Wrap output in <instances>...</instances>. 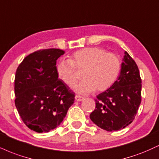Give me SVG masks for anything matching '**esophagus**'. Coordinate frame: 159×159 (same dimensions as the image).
Listing matches in <instances>:
<instances>
[{"instance_id":"obj_1","label":"esophagus","mask_w":159,"mask_h":159,"mask_svg":"<svg viewBox=\"0 0 159 159\" xmlns=\"http://www.w3.org/2000/svg\"><path fill=\"white\" fill-rule=\"evenodd\" d=\"M75 100L77 101H81L84 99V97H82V96H81V95H76L75 97Z\"/></svg>"}]
</instances>
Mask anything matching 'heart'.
Wrapping results in <instances>:
<instances>
[{"label": "heart", "mask_w": 159, "mask_h": 159, "mask_svg": "<svg viewBox=\"0 0 159 159\" xmlns=\"http://www.w3.org/2000/svg\"><path fill=\"white\" fill-rule=\"evenodd\" d=\"M77 70H82L83 81L75 86V90L88 94L95 90L104 92L117 79L121 63L118 57L100 47H87L75 52L70 60L62 59L56 65L59 79L72 87L77 81Z\"/></svg>", "instance_id": "obj_1"}]
</instances>
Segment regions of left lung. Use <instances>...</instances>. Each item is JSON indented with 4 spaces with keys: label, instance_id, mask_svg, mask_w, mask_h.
<instances>
[{
    "label": "left lung",
    "instance_id": "obj_1",
    "mask_svg": "<svg viewBox=\"0 0 159 159\" xmlns=\"http://www.w3.org/2000/svg\"><path fill=\"white\" fill-rule=\"evenodd\" d=\"M117 81L110 89L97 95L90 119L107 131L119 130L135 119L141 101V79L136 63L124 52Z\"/></svg>",
    "mask_w": 159,
    "mask_h": 159
}]
</instances>
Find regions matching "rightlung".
<instances>
[{
	"mask_svg": "<svg viewBox=\"0 0 159 159\" xmlns=\"http://www.w3.org/2000/svg\"><path fill=\"white\" fill-rule=\"evenodd\" d=\"M64 54L59 49L35 51L15 72V107L26 127L37 133L60 125L74 103L75 94L56 73V61Z\"/></svg>",
	"mask_w": 159,
	"mask_h": 159,
	"instance_id": "right-lung-1",
	"label": "right lung"
}]
</instances>
